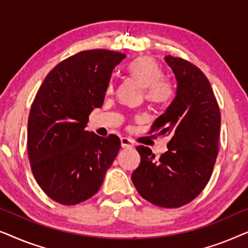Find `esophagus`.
<instances>
[{
    "mask_svg": "<svg viewBox=\"0 0 248 248\" xmlns=\"http://www.w3.org/2000/svg\"><path fill=\"white\" fill-rule=\"evenodd\" d=\"M122 148H133V142L128 138H121Z\"/></svg>",
    "mask_w": 248,
    "mask_h": 248,
    "instance_id": "34e87169",
    "label": "esophagus"
}]
</instances>
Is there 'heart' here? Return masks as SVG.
<instances>
[{
  "label": "heart",
  "instance_id": "b5f03b06",
  "mask_svg": "<svg viewBox=\"0 0 248 248\" xmlns=\"http://www.w3.org/2000/svg\"><path fill=\"white\" fill-rule=\"evenodd\" d=\"M128 72L144 87L145 99L149 103L164 105L170 101L176 93L174 81L164 76V71L157 61L149 56H141L128 64ZM113 84L108 91L111 93Z\"/></svg>",
  "mask_w": 248,
  "mask_h": 248
}]
</instances>
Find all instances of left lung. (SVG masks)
Segmentation results:
<instances>
[{"instance_id":"8db88e82","label":"left lung","mask_w":248,"mask_h":248,"mask_svg":"<svg viewBox=\"0 0 248 248\" xmlns=\"http://www.w3.org/2000/svg\"><path fill=\"white\" fill-rule=\"evenodd\" d=\"M165 61L175 74L177 89L150 133L170 135L168 150L155 159L148 147H137L141 162L132 182L142 198L170 209L187 204L208 184L218 155L221 117L204 73L181 57L168 55Z\"/></svg>"}]
</instances>
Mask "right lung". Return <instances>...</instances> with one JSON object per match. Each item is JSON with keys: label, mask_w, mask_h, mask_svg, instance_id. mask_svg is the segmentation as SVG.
Wrapping results in <instances>:
<instances>
[{"label": "right lung", "mask_w": 248, "mask_h": 248, "mask_svg": "<svg viewBox=\"0 0 248 248\" xmlns=\"http://www.w3.org/2000/svg\"><path fill=\"white\" fill-rule=\"evenodd\" d=\"M126 55L83 50L57 64L43 81L30 108L28 157L40 188L54 201L74 205L96 194L121 148L86 131L93 108L101 107L114 67Z\"/></svg>", "instance_id": "add662e5"}]
</instances>
